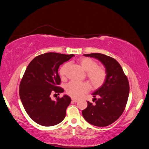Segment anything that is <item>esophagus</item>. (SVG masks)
<instances>
[{"label":"esophagus","instance_id":"esophagus-1","mask_svg":"<svg viewBox=\"0 0 149 149\" xmlns=\"http://www.w3.org/2000/svg\"><path fill=\"white\" fill-rule=\"evenodd\" d=\"M71 100H72V101H73V102H77L78 101V100H76V99H73V98Z\"/></svg>","mask_w":149,"mask_h":149}]
</instances>
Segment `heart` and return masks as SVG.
<instances>
[{"label":"heart","instance_id":"heart-1","mask_svg":"<svg viewBox=\"0 0 149 149\" xmlns=\"http://www.w3.org/2000/svg\"><path fill=\"white\" fill-rule=\"evenodd\" d=\"M79 63L86 71L87 77L94 88L101 87L105 83L107 73L106 68L102 66H97V63L88 57H82L78 60ZM68 65L65 64L60 70V74L62 78L66 76V70ZM90 89V85L88 82L71 81L66 86V93L73 97L78 98L81 96Z\"/></svg>","mask_w":149,"mask_h":149}]
</instances>
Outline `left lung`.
<instances>
[{
	"label": "left lung",
	"instance_id": "obj_1",
	"mask_svg": "<svg viewBox=\"0 0 149 149\" xmlns=\"http://www.w3.org/2000/svg\"><path fill=\"white\" fill-rule=\"evenodd\" d=\"M84 55L100 60L106 68L107 76L102 86L93 93L95 103L93 104L88 101V106L82 111V114L89 124L106 127L118 119L123 113L129 97V81L114 58L97 53Z\"/></svg>",
	"mask_w": 149,
	"mask_h": 149
}]
</instances>
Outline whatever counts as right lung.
<instances>
[{
  "label": "right lung",
  "instance_id": "obj_1",
  "mask_svg": "<svg viewBox=\"0 0 149 149\" xmlns=\"http://www.w3.org/2000/svg\"><path fill=\"white\" fill-rule=\"evenodd\" d=\"M73 56V54L44 53L33 58L26 68L20 83V97L26 113L37 124L53 126L65 119L71 98L65 95L52 101L50 94L64 91L58 86V68Z\"/></svg>",
  "mask_w": 149,
  "mask_h": 149
}]
</instances>
